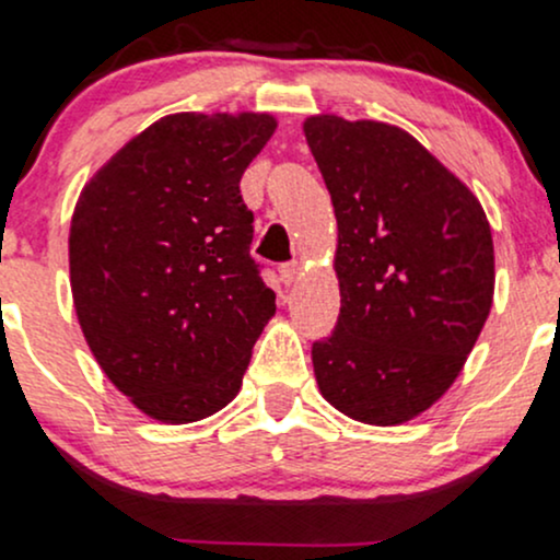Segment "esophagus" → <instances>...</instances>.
I'll list each match as a JSON object with an SVG mask.
<instances>
[{
	"mask_svg": "<svg viewBox=\"0 0 560 560\" xmlns=\"http://www.w3.org/2000/svg\"><path fill=\"white\" fill-rule=\"evenodd\" d=\"M279 276H281V281H284V284H292V281L300 276V266H298V262H284V266L279 268Z\"/></svg>",
	"mask_w": 560,
	"mask_h": 560,
	"instance_id": "1",
	"label": "esophagus"
}]
</instances>
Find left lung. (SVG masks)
<instances>
[{
    "label": "left lung",
    "instance_id": "left-lung-1",
    "mask_svg": "<svg viewBox=\"0 0 560 560\" xmlns=\"http://www.w3.org/2000/svg\"><path fill=\"white\" fill-rule=\"evenodd\" d=\"M305 139L337 215V326L313 342L320 395L397 427L440 400L492 307L494 249L471 189L402 128L313 115Z\"/></svg>",
    "mask_w": 560,
    "mask_h": 560
}]
</instances>
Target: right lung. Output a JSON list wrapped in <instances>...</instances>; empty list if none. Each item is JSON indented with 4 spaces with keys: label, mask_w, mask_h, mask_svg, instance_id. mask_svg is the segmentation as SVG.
Returning <instances> with one entry per match:
<instances>
[{
    "label": "right lung",
    "mask_w": 560,
    "mask_h": 560,
    "mask_svg": "<svg viewBox=\"0 0 560 560\" xmlns=\"http://www.w3.org/2000/svg\"><path fill=\"white\" fill-rule=\"evenodd\" d=\"M273 131L268 113L165 115L75 202V316L100 369L150 419L191 423L226 408L276 313L240 191Z\"/></svg>",
    "instance_id": "right-lung-1"
}]
</instances>
